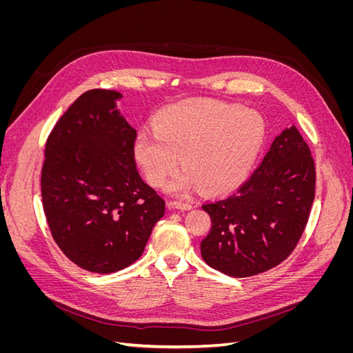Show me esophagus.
Masks as SVG:
<instances>
[{
	"label": "esophagus",
	"mask_w": 353,
	"mask_h": 353,
	"mask_svg": "<svg viewBox=\"0 0 353 353\" xmlns=\"http://www.w3.org/2000/svg\"><path fill=\"white\" fill-rule=\"evenodd\" d=\"M169 208H175V209H181V210H190L193 208V205L188 201H170Z\"/></svg>",
	"instance_id": "esophagus-1"
}]
</instances>
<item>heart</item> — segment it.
<instances>
[{
  "mask_svg": "<svg viewBox=\"0 0 353 353\" xmlns=\"http://www.w3.org/2000/svg\"><path fill=\"white\" fill-rule=\"evenodd\" d=\"M263 140L259 113L231 104L194 103L165 110L156 130L138 132L134 153L152 185H163L183 156L185 172L170 183L172 193H187L196 185L225 193L249 175Z\"/></svg>",
  "mask_w": 353,
  "mask_h": 353,
  "instance_id": "1",
  "label": "heart"
}]
</instances>
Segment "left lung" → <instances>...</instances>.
I'll return each mask as SVG.
<instances>
[{
	"mask_svg": "<svg viewBox=\"0 0 353 353\" xmlns=\"http://www.w3.org/2000/svg\"><path fill=\"white\" fill-rule=\"evenodd\" d=\"M315 178L309 145L292 126L275 138L239 188L201 206L212 219V230L200 245L203 261L237 279L280 265L305 231Z\"/></svg>",
	"mask_w": 353,
	"mask_h": 353,
	"instance_id": "8db88e82",
	"label": "left lung"
}]
</instances>
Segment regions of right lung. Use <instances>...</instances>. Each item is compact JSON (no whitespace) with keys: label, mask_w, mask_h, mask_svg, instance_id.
I'll return each mask as SVG.
<instances>
[{"label":"right lung","mask_w":353,"mask_h":353,"mask_svg":"<svg viewBox=\"0 0 353 353\" xmlns=\"http://www.w3.org/2000/svg\"><path fill=\"white\" fill-rule=\"evenodd\" d=\"M113 90H90L52 128L46 144L41 194L60 250L82 270L112 274L144 252L165 200L135 166L137 131Z\"/></svg>","instance_id":"obj_1"}]
</instances>
